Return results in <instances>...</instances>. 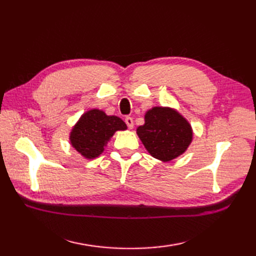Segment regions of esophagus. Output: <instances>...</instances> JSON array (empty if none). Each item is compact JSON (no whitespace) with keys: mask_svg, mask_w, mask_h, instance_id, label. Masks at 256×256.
Here are the masks:
<instances>
[{"mask_svg":"<svg viewBox=\"0 0 256 256\" xmlns=\"http://www.w3.org/2000/svg\"><path fill=\"white\" fill-rule=\"evenodd\" d=\"M125 123H126V125H128V128H133V126H134V122H133V118H130V116H126V118H125Z\"/></svg>","mask_w":256,"mask_h":256,"instance_id":"1","label":"esophagus"}]
</instances>
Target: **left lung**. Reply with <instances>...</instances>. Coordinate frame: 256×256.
<instances>
[{"mask_svg": "<svg viewBox=\"0 0 256 256\" xmlns=\"http://www.w3.org/2000/svg\"><path fill=\"white\" fill-rule=\"evenodd\" d=\"M136 128L146 150L156 160L170 162L182 155L192 140V125L175 108L154 106Z\"/></svg>", "mask_w": 256, "mask_h": 256, "instance_id": "1", "label": "left lung"}]
</instances>
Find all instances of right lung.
<instances>
[{
	"label": "right lung",
	"mask_w": 256,
	"mask_h": 256,
	"mask_svg": "<svg viewBox=\"0 0 256 256\" xmlns=\"http://www.w3.org/2000/svg\"><path fill=\"white\" fill-rule=\"evenodd\" d=\"M128 128L123 120L106 116L99 108H91L80 116L70 132V144L86 160L99 157L116 131Z\"/></svg>",
	"instance_id": "add662e5"
}]
</instances>
